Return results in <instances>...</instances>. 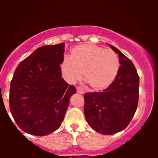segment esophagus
Returning a JSON list of instances; mask_svg holds the SVG:
<instances>
[{
    "label": "esophagus",
    "instance_id": "34e87169",
    "mask_svg": "<svg viewBox=\"0 0 158 158\" xmlns=\"http://www.w3.org/2000/svg\"><path fill=\"white\" fill-rule=\"evenodd\" d=\"M77 93L80 94H85V91L81 87H77Z\"/></svg>",
    "mask_w": 158,
    "mask_h": 158
}]
</instances>
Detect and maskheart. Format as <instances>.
Masks as SVG:
<instances>
[{"label":"heart","instance_id":"obj_1","mask_svg":"<svg viewBox=\"0 0 158 158\" xmlns=\"http://www.w3.org/2000/svg\"><path fill=\"white\" fill-rule=\"evenodd\" d=\"M119 60L112 50L92 44H81L71 50L69 58L61 64L62 76L72 84L83 75L84 81L95 91L111 85L119 69Z\"/></svg>","mask_w":158,"mask_h":158}]
</instances>
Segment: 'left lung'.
Masks as SVG:
<instances>
[{
	"label": "left lung",
	"mask_w": 158,
	"mask_h": 158,
	"mask_svg": "<svg viewBox=\"0 0 158 158\" xmlns=\"http://www.w3.org/2000/svg\"><path fill=\"white\" fill-rule=\"evenodd\" d=\"M120 67L115 81L103 92L85 95L84 112L92 129L102 135H113L124 130L131 121L139 102V77L135 65L116 47Z\"/></svg>",
	"instance_id": "8db88e82"
}]
</instances>
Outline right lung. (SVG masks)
I'll return each mask as SVG.
<instances>
[{
	"mask_svg": "<svg viewBox=\"0 0 158 158\" xmlns=\"http://www.w3.org/2000/svg\"><path fill=\"white\" fill-rule=\"evenodd\" d=\"M65 43L39 47L18 65L11 81L9 105L26 133L44 136L60 127L76 88L62 77Z\"/></svg>",
	"mask_w": 158,
	"mask_h": 158,
	"instance_id": "add662e5",
	"label": "right lung"
}]
</instances>
